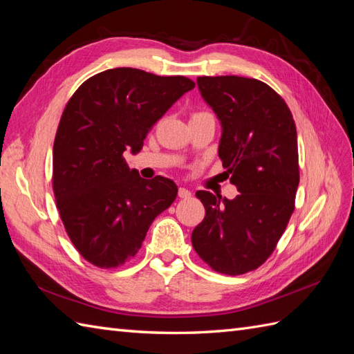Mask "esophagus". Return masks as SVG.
<instances>
[{"instance_id": "34e87169", "label": "esophagus", "mask_w": 354, "mask_h": 354, "mask_svg": "<svg viewBox=\"0 0 354 354\" xmlns=\"http://www.w3.org/2000/svg\"><path fill=\"white\" fill-rule=\"evenodd\" d=\"M178 196L183 199H189L192 196V192L189 189H184V187H181V189L178 190Z\"/></svg>"}]
</instances>
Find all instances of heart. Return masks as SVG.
I'll use <instances>...</instances> for the list:
<instances>
[{
	"instance_id": "b5f03b06",
	"label": "heart",
	"mask_w": 354,
	"mask_h": 354,
	"mask_svg": "<svg viewBox=\"0 0 354 354\" xmlns=\"http://www.w3.org/2000/svg\"><path fill=\"white\" fill-rule=\"evenodd\" d=\"M202 114H205V112H202ZM194 115H198V114H194Z\"/></svg>"
}]
</instances>
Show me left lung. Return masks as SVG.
<instances>
[{
  "mask_svg": "<svg viewBox=\"0 0 354 354\" xmlns=\"http://www.w3.org/2000/svg\"><path fill=\"white\" fill-rule=\"evenodd\" d=\"M196 82L221 122L217 152L239 194L227 199L196 192L205 217L193 230L192 243L217 272L240 275L265 263L293 213L297 127L288 104L257 79L205 76Z\"/></svg>",
  "mask_w": 354,
  "mask_h": 354,
  "instance_id": "left-lung-1",
  "label": "left lung"
}]
</instances>
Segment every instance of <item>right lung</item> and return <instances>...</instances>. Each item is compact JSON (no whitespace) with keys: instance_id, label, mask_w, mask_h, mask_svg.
<instances>
[{"instance_id":"add662e5","label":"right lung","mask_w":354,"mask_h":354,"mask_svg":"<svg viewBox=\"0 0 354 354\" xmlns=\"http://www.w3.org/2000/svg\"><path fill=\"white\" fill-rule=\"evenodd\" d=\"M194 88L184 76L112 68L84 82L66 103L53 146V190L82 257L117 268L141 248L150 223L176 199L169 178L142 179L124 161L147 132Z\"/></svg>"}]
</instances>
